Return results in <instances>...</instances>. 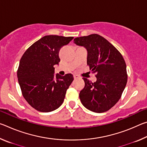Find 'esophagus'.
<instances>
[{
  "label": "esophagus",
  "mask_w": 147,
  "mask_h": 147,
  "mask_svg": "<svg viewBox=\"0 0 147 147\" xmlns=\"http://www.w3.org/2000/svg\"><path fill=\"white\" fill-rule=\"evenodd\" d=\"M73 77L74 79H76V78H79V76L78 75H73Z\"/></svg>",
  "instance_id": "34e87169"
}]
</instances>
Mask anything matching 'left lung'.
Instances as JSON below:
<instances>
[{
	"mask_svg": "<svg viewBox=\"0 0 147 147\" xmlns=\"http://www.w3.org/2000/svg\"><path fill=\"white\" fill-rule=\"evenodd\" d=\"M74 43L87 49V64L96 77L94 83L83 78L85 86L79 94L82 104L93 112L108 111L120 99L127 83L126 65L123 56L98 34L76 38Z\"/></svg>",
	"mask_w": 147,
	"mask_h": 147,
	"instance_id": "8db88e82",
	"label": "left lung"
}]
</instances>
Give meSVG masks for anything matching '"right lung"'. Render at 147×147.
I'll list each match as a JSON object with an SVG mask.
<instances>
[{
	"mask_svg": "<svg viewBox=\"0 0 147 147\" xmlns=\"http://www.w3.org/2000/svg\"><path fill=\"white\" fill-rule=\"evenodd\" d=\"M73 38L45 36L32 44L21 57L17 70L19 84L24 98L36 110L50 112L63 102L74 78L71 74L55 76L54 65L60 61L59 50Z\"/></svg>",
	"mask_w": 147,
	"mask_h": 147,
	"instance_id": "1",
	"label": "right lung"
}]
</instances>
